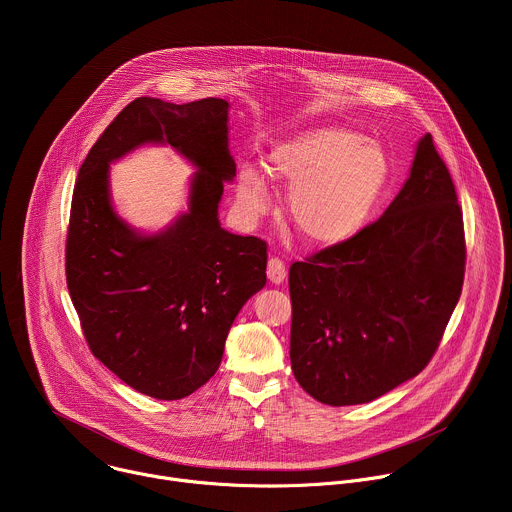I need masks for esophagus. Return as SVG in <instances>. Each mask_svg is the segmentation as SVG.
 <instances>
[{"label":"esophagus","instance_id":"esophagus-1","mask_svg":"<svg viewBox=\"0 0 512 512\" xmlns=\"http://www.w3.org/2000/svg\"><path fill=\"white\" fill-rule=\"evenodd\" d=\"M285 263L279 259V257H271L267 261V279L273 283V285H279L283 283L285 279Z\"/></svg>","mask_w":512,"mask_h":512}]
</instances>
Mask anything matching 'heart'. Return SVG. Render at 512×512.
Listing matches in <instances>:
<instances>
[{
    "label": "heart",
    "instance_id": "obj_1",
    "mask_svg": "<svg viewBox=\"0 0 512 512\" xmlns=\"http://www.w3.org/2000/svg\"><path fill=\"white\" fill-rule=\"evenodd\" d=\"M267 176L289 188L291 223L312 247H334L362 231L379 204L391 162L377 141L342 127H316L275 145ZM271 200L265 176L245 166L237 180V202L261 216Z\"/></svg>",
    "mask_w": 512,
    "mask_h": 512
}]
</instances>
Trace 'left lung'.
I'll use <instances>...</instances> for the list:
<instances>
[{"label":"left lung","instance_id":"obj_1","mask_svg":"<svg viewBox=\"0 0 512 512\" xmlns=\"http://www.w3.org/2000/svg\"><path fill=\"white\" fill-rule=\"evenodd\" d=\"M466 267L462 208L431 135L379 221L289 267L291 371L316 401L369 403L440 346Z\"/></svg>","mask_w":512,"mask_h":512}]
</instances>
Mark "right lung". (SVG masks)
Returning a JSON list of instances; mask_svg holds the SVG:
<instances>
[{
	"instance_id": "obj_1",
	"label": "right lung",
	"mask_w": 512,
	"mask_h": 512,
	"mask_svg": "<svg viewBox=\"0 0 512 512\" xmlns=\"http://www.w3.org/2000/svg\"><path fill=\"white\" fill-rule=\"evenodd\" d=\"M145 142H168L197 168L189 212L141 236L114 212L108 164ZM229 152V103L139 97L103 131L79 170L66 235V285L91 352L135 391L188 397L221 364L229 330L265 285L267 245L218 221Z\"/></svg>"
}]
</instances>
